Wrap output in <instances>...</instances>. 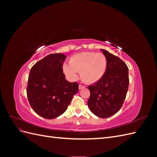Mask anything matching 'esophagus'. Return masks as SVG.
Instances as JSON below:
<instances>
[{"mask_svg":"<svg viewBox=\"0 0 157 157\" xmlns=\"http://www.w3.org/2000/svg\"><path fill=\"white\" fill-rule=\"evenodd\" d=\"M85 88V86H83V85H82V84H80L79 86H78V88H79V90L83 89V88Z\"/></svg>","mask_w":157,"mask_h":157,"instance_id":"1","label":"esophagus"}]
</instances>
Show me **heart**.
I'll use <instances>...</instances> for the list:
<instances>
[{
    "mask_svg": "<svg viewBox=\"0 0 157 157\" xmlns=\"http://www.w3.org/2000/svg\"><path fill=\"white\" fill-rule=\"evenodd\" d=\"M68 64L62 66L63 72L71 80L77 78V72H80V78L87 84H94L105 75L108 60L103 53L83 52L75 54L69 58Z\"/></svg>",
    "mask_w": 157,
    "mask_h": 157,
    "instance_id": "b5f03b06",
    "label": "heart"
}]
</instances>
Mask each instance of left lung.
I'll return each instance as SVG.
<instances>
[{"mask_svg":"<svg viewBox=\"0 0 157 157\" xmlns=\"http://www.w3.org/2000/svg\"><path fill=\"white\" fill-rule=\"evenodd\" d=\"M108 60L103 77L88 88L90 96L88 105L95 115L107 118L115 115L124 103L129 85L128 68L117 56L101 49Z\"/></svg>","mask_w":157,"mask_h":157,"instance_id":"obj_1","label":"left lung"}]
</instances>
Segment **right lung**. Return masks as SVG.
<instances>
[{
    "label": "right lung",
    "mask_w": 157,
    "mask_h": 157,
    "mask_svg": "<svg viewBox=\"0 0 157 157\" xmlns=\"http://www.w3.org/2000/svg\"><path fill=\"white\" fill-rule=\"evenodd\" d=\"M66 56L49 54L31 69L27 87V98L36 114L53 119L67 110L78 91V84L65 80L62 66Z\"/></svg>",
    "instance_id": "obj_1"
}]
</instances>
